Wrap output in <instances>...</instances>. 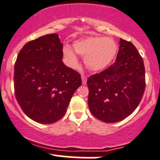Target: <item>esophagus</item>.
Masks as SVG:
<instances>
[{"mask_svg":"<svg viewBox=\"0 0 160 160\" xmlns=\"http://www.w3.org/2000/svg\"><path fill=\"white\" fill-rule=\"evenodd\" d=\"M82 84H83V85H85L87 82V77L85 76V75H83V74L82 75Z\"/></svg>","mask_w":160,"mask_h":160,"instance_id":"1","label":"esophagus"}]
</instances>
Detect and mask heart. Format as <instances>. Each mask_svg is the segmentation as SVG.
Returning a JSON list of instances; mask_svg holds the SVG:
<instances>
[{
  "label": "heart",
  "mask_w": 160,
  "mask_h": 160,
  "mask_svg": "<svg viewBox=\"0 0 160 160\" xmlns=\"http://www.w3.org/2000/svg\"><path fill=\"white\" fill-rule=\"evenodd\" d=\"M74 50L68 45L63 47L64 59L69 66L77 68L78 59L77 54L84 58L85 65L92 71H100L108 67L116 57L118 46L112 38L92 36L76 40Z\"/></svg>",
  "instance_id": "1"
}]
</instances>
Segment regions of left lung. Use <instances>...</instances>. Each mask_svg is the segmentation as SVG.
Returning <instances> with one entry per match:
<instances>
[{
    "label": "left lung",
    "mask_w": 160,
    "mask_h": 160,
    "mask_svg": "<svg viewBox=\"0 0 160 160\" xmlns=\"http://www.w3.org/2000/svg\"><path fill=\"white\" fill-rule=\"evenodd\" d=\"M87 85L88 108L98 120L115 123L132 114L145 88L143 60L133 43L121 39L116 62L91 75Z\"/></svg>",
    "instance_id": "left-lung-1"
}]
</instances>
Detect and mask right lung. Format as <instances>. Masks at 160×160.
Wrapping results in <instances>:
<instances>
[{
    "mask_svg": "<svg viewBox=\"0 0 160 160\" xmlns=\"http://www.w3.org/2000/svg\"><path fill=\"white\" fill-rule=\"evenodd\" d=\"M63 43L58 34L41 36L25 44L15 64V98L25 113L40 124L63 118L80 74L62 62Z\"/></svg>",
    "mask_w": 160,
    "mask_h": 160,
    "instance_id": "1",
    "label": "right lung"
}]
</instances>
